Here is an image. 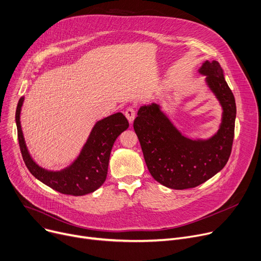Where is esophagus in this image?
<instances>
[{"instance_id": "esophagus-1", "label": "esophagus", "mask_w": 261, "mask_h": 261, "mask_svg": "<svg viewBox=\"0 0 261 261\" xmlns=\"http://www.w3.org/2000/svg\"><path fill=\"white\" fill-rule=\"evenodd\" d=\"M125 117L127 118L129 123H133L134 120H135V117H136V112H135V110H134L133 108L127 109V110L125 111Z\"/></svg>"}]
</instances>
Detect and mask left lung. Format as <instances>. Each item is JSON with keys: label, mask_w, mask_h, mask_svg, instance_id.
Here are the masks:
<instances>
[{"label": "left lung", "mask_w": 261, "mask_h": 261, "mask_svg": "<svg viewBox=\"0 0 261 261\" xmlns=\"http://www.w3.org/2000/svg\"><path fill=\"white\" fill-rule=\"evenodd\" d=\"M197 71L205 76L222 109L218 129L212 136L187 137L158 103L140 108L134 121L150 174L170 189L183 190L205 183L225 167L232 149L236 105L224 71L215 61H206Z\"/></svg>", "instance_id": "obj_1"}]
</instances>
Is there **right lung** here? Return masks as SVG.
I'll list each match as a JSON object with an SVG mask.
<instances>
[{"mask_svg":"<svg viewBox=\"0 0 261 261\" xmlns=\"http://www.w3.org/2000/svg\"><path fill=\"white\" fill-rule=\"evenodd\" d=\"M24 100V96L18 100L15 123L19 148L29 171L38 181L64 194L79 196L97 190L107 178L110 155L116 139L129 126L125 116L119 112L98 120L73 162L59 170H50L34 161L26 145L21 125Z\"/></svg>","mask_w":261,"mask_h":261,"instance_id":"add662e5","label":"right lung"}]
</instances>
